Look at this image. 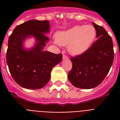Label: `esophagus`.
Returning <instances> with one entry per match:
<instances>
[{
  "label": "esophagus",
  "mask_w": 120,
  "mask_h": 120,
  "mask_svg": "<svg viewBox=\"0 0 120 120\" xmlns=\"http://www.w3.org/2000/svg\"><path fill=\"white\" fill-rule=\"evenodd\" d=\"M68 58V57L67 55H63V59H64V60H65V59H67Z\"/></svg>",
  "instance_id": "1"
}]
</instances>
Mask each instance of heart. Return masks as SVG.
<instances>
[{
  "mask_svg": "<svg viewBox=\"0 0 120 120\" xmlns=\"http://www.w3.org/2000/svg\"><path fill=\"white\" fill-rule=\"evenodd\" d=\"M96 34V30L92 25H76L67 30L56 33V40L60 45H68L71 53L80 55L89 49Z\"/></svg>",
  "mask_w": 120,
  "mask_h": 120,
  "instance_id": "obj_1",
  "label": "heart"
}]
</instances>
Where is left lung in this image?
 <instances>
[{
  "label": "left lung",
  "mask_w": 120,
  "mask_h": 120,
  "mask_svg": "<svg viewBox=\"0 0 120 120\" xmlns=\"http://www.w3.org/2000/svg\"><path fill=\"white\" fill-rule=\"evenodd\" d=\"M98 40L87 50L70 58L72 68L68 79L75 87L90 89L99 85L110 71L114 59L112 37L101 26L93 22Z\"/></svg>",
  "instance_id": "8db88e82"
}]
</instances>
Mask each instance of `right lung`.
<instances>
[{
    "mask_svg": "<svg viewBox=\"0 0 120 120\" xmlns=\"http://www.w3.org/2000/svg\"><path fill=\"white\" fill-rule=\"evenodd\" d=\"M49 20H30L17 25L8 41L6 59L14 80L27 89H40L48 83L55 66L62 60V54L43 50L49 38L45 35L50 30ZM34 36L36 44L31 50L23 49V40Z\"/></svg>",
    "mask_w": 120,
    "mask_h": 120,
    "instance_id": "obj_1",
    "label": "right lung"
}]
</instances>
